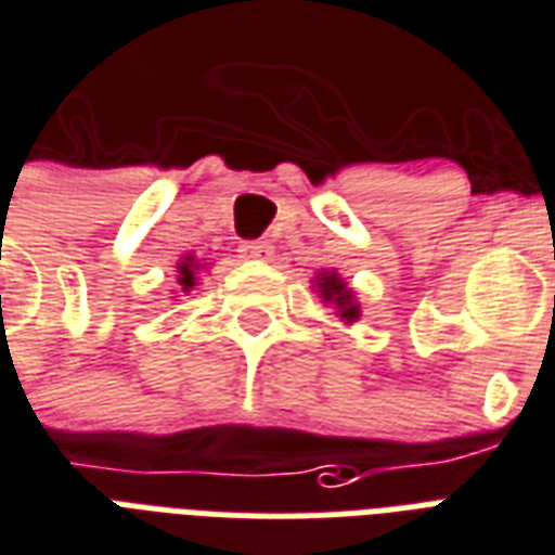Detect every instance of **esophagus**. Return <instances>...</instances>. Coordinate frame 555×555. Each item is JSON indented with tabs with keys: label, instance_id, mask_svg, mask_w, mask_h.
Returning a JSON list of instances; mask_svg holds the SVG:
<instances>
[{
	"label": "esophagus",
	"instance_id": "obj_1",
	"mask_svg": "<svg viewBox=\"0 0 555 555\" xmlns=\"http://www.w3.org/2000/svg\"><path fill=\"white\" fill-rule=\"evenodd\" d=\"M240 255L248 257V260H266L272 255V246L263 240H246V243H240Z\"/></svg>",
	"mask_w": 555,
	"mask_h": 555
}]
</instances>
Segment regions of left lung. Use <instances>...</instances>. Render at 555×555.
I'll use <instances>...</instances> for the list:
<instances>
[{"instance_id": "1", "label": "left lung", "mask_w": 555, "mask_h": 555, "mask_svg": "<svg viewBox=\"0 0 555 555\" xmlns=\"http://www.w3.org/2000/svg\"><path fill=\"white\" fill-rule=\"evenodd\" d=\"M318 289H321V298L338 304V309H341V318L353 321V318L359 315V307H353V300H350L353 295L347 292V286L341 283V278H338L336 272L321 274V281H318Z\"/></svg>"}]
</instances>
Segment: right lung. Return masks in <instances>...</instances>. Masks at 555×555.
<instances>
[{
    "mask_svg": "<svg viewBox=\"0 0 555 555\" xmlns=\"http://www.w3.org/2000/svg\"><path fill=\"white\" fill-rule=\"evenodd\" d=\"M196 269H199V266L193 263L191 257H188L184 263H179V283H182L184 289H191L193 281H196V278H193V274H196Z\"/></svg>",
    "mask_w": 555,
    "mask_h": 555,
    "instance_id": "1",
    "label": "right lung"
}]
</instances>
